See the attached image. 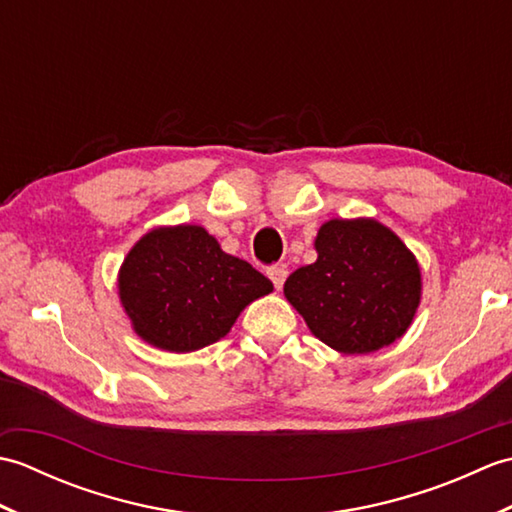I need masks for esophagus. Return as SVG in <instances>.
<instances>
[{"mask_svg":"<svg viewBox=\"0 0 512 512\" xmlns=\"http://www.w3.org/2000/svg\"><path fill=\"white\" fill-rule=\"evenodd\" d=\"M268 275H270V279H273L275 288L281 290V286H284V281L288 277V268L286 266H273V268L268 270Z\"/></svg>","mask_w":512,"mask_h":512,"instance_id":"1","label":"esophagus"}]
</instances>
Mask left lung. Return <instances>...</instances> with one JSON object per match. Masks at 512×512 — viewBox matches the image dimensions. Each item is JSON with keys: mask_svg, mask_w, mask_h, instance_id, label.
Listing matches in <instances>:
<instances>
[{"mask_svg": "<svg viewBox=\"0 0 512 512\" xmlns=\"http://www.w3.org/2000/svg\"><path fill=\"white\" fill-rule=\"evenodd\" d=\"M317 262L284 284L312 334L345 354L400 339L420 303V268L407 246L374 220H330L317 235Z\"/></svg>", "mask_w": 512, "mask_h": 512, "instance_id": "left-lung-1", "label": "left lung"}]
</instances>
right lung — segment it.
Returning a JSON list of instances; mask_svg holds the SVG:
<instances>
[{"label":"right lung","mask_w":512,"mask_h":512,"mask_svg":"<svg viewBox=\"0 0 512 512\" xmlns=\"http://www.w3.org/2000/svg\"><path fill=\"white\" fill-rule=\"evenodd\" d=\"M118 290L138 336L160 350L193 352L220 341L273 281L226 255L202 226L182 224L151 231L129 250Z\"/></svg>","instance_id":"add662e5"}]
</instances>
